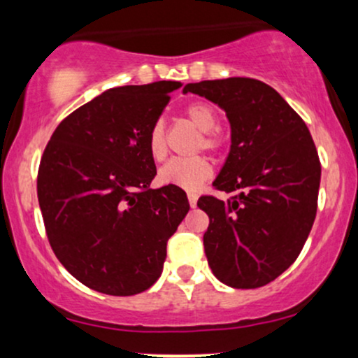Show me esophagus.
Wrapping results in <instances>:
<instances>
[{"mask_svg": "<svg viewBox=\"0 0 358 358\" xmlns=\"http://www.w3.org/2000/svg\"><path fill=\"white\" fill-rule=\"evenodd\" d=\"M196 200H199V196H196V193L188 192V202H190V207H192V208L196 207Z\"/></svg>", "mask_w": 358, "mask_h": 358, "instance_id": "1", "label": "esophagus"}]
</instances>
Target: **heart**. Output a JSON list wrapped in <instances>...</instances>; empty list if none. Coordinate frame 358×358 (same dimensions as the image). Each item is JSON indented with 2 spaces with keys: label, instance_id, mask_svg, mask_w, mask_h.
<instances>
[{
  "label": "heart",
  "instance_id": "heart-1",
  "mask_svg": "<svg viewBox=\"0 0 358 358\" xmlns=\"http://www.w3.org/2000/svg\"><path fill=\"white\" fill-rule=\"evenodd\" d=\"M185 116L193 126L200 129V138L196 139V150H208L217 153L224 146V136L217 129L219 114L213 106L203 101H195L185 108ZM148 151L156 162H162L168 153L166 146V124L158 119L148 133ZM212 166L205 156H190V158H173L162 166L158 178L163 185L196 190L205 180L210 178Z\"/></svg>",
  "mask_w": 358,
  "mask_h": 358
}]
</instances>
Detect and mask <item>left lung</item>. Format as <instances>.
<instances>
[{
    "mask_svg": "<svg viewBox=\"0 0 358 358\" xmlns=\"http://www.w3.org/2000/svg\"><path fill=\"white\" fill-rule=\"evenodd\" d=\"M183 92L215 102L231 122V151L213 187L234 196L196 202L210 219L203 234L208 266L231 287L266 286L296 261L313 227L322 176L313 138L261 80H202Z\"/></svg>",
    "mask_w": 358,
    "mask_h": 358,
    "instance_id": "8db88e82",
    "label": "left lung"
}]
</instances>
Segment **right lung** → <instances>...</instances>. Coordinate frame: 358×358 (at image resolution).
<instances>
[{
  "label": "right lung",
  "instance_id": "right-lung-1",
  "mask_svg": "<svg viewBox=\"0 0 358 358\" xmlns=\"http://www.w3.org/2000/svg\"><path fill=\"white\" fill-rule=\"evenodd\" d=\"M180 82L114 87L69 114L40 159L36 193L53 252L82 285L133 296L163 271L190 205L180 187L150 188L148 133Z\"/></svg>",
  "mask_w": 358,
  "mask_h": 358
}]
</instances>
